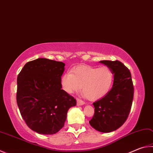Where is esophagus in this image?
<instances>
[{
	"label": "esophagus",
	"mask_w": 153,
	"mask_h": 153,
	"mask_svg": "<svg viewBox=\"0 0 153 153\" xmlns=\"http://www.w3.org/2000/svg\"><path fill=\"white\" fill-rule=\"evenodd\" d=\"M84 104H85V102L84 101H82V100H81L77 98V105H82Z\"/></svg>",
	"instance_id": "obj_1"
}]
</instances>
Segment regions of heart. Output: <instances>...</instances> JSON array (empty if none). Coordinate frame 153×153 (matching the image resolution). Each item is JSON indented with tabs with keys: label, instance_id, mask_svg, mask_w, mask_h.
Here are the masks:
<instances>
[{
	"label": "heart",
	"instance_id": "1",
	"mask_svg": "<svg viewBox=\"0 0 153 153\" xmlns=\"http://www.w3.org/2000/svg\"><path fill=\"white\" fill-rule=\"evenodd\" d=\"M60 82L66 93L77 92L82 86V96L95 101L103 98L112 89L114 74L112 69L105 66L98 68L79 65L63 74Z\"/></svg>",
	"mask_w": 153,
	"mask_h": 153
}]
</instances>
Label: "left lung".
<instances>
[{"label": "left lung", "instance_id": "1", "mask_svg": "<svg viewBox=\"0 0 153 153\" xmlns=\"http://www.w3.org/2000/svg\"><path fill=\"white\" fill-rule=\"evenodd\" d=\"M112 69L113 86L103 98L94 102V114L89 123L101 132H110L119 128L126 120L131 109L134 86L131 74L119 61L100 62Z\"/></svg>", "mask_w": 153, "mask_h": 153}]
</instances>
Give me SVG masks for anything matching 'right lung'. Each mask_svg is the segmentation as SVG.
<instances>
[{"mask_svg":"<svg viewBox=\"0 0 153 153\" xmlns=\"http://www.w3.org/2000/svg\"><path fill=\"white\" fill-rule=\"evenodd\" d=\"M65 63L38 58L27 62L17 77L16 102L29 128L41 134H53L64 126L76 99L62 90Z\"/></svg>","mask_w":153,"mask_h":153,"instance_id":"obj_1","label":"right lung"}]
</instances>
